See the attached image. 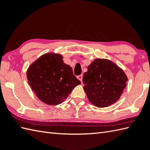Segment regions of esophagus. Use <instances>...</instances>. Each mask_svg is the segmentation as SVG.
I'll return each mask as SVG.
<instances>
[{
    "label": "esophagus",
    "instance_id": "esophagus-1",
    "mask_svg": "<svg viewBox=\"0 0 150 150\" xmlns=\"http://www.w3.org/2000/svg\"><path fill=\"white\" fill-rule=\"evenodd\" d=\"M82 77H83V75H80L77 76V79H78L81 82L82 81Z\"/></svg>",
    "mask_w": 150,
    "mask_h": 150
}]
</instances>
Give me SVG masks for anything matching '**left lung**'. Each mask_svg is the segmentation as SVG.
Returning <instances> with one entry per match:
<instances>
[{
  "instance_id": "8db88e82",
  "label": "left lung",
  "mask_w": 150,
  "mask_h": 150,
  "mask_svg": "<svg viewBox=\"0 0 150 150\" xmlns=\"http://www.w3.org/2000/svg\"><path fill=\"white\" fill-rule=\"evenodd\" d=\"M82 81L89 101L98 108H105L119 99L126 86L128 77L111 60L96 59L88 66Z\"/></svg>"
}]
</instances>
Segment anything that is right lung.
<instances>
[{
  "label": "right lung",
  "mask_w": 150,
  "mask_h": 150,
  "mask_svg": "<svg viewBox=\"0 0 150 150\" xmlns=\"http://www.w3.org/2000/svg\"><path fill=\"white\" fill-rule=\"evenodd\" d=\"M62 55L47 53L31 64L26 75L31 90L40 100L52 106L61 104L73 89L81 84Z\"/></svg>",
  "instance_id": "1"
}]
</instances>
